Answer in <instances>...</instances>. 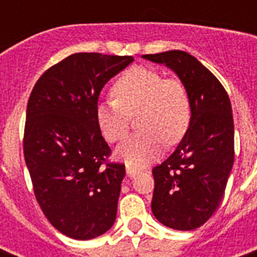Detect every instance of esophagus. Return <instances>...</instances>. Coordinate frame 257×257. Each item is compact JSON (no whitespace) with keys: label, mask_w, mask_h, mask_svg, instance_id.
I'll return each instance as SVG.
<instances>
[{"label":"esophagus","mask_w":257,"mask_h":257,"mask_svg":"<svg viewBox=\"0 0 257 257\" xmlns=\"http://www.w3.org/2000/svg\"><path fill=\"white\" fill-rule=\"evenodd\" d=\"M139 172L140 171L137 168H133L131 165H126V175H128V177H135Z\"/></svg>","instance_id":"34e87169"}]
</instances>
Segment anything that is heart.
Segmentation results:
<instances>
[{"mask_svg":"<svg viewBox=\"0 0 257 257\" xmlns=\"http://www.w3.org/2000/svg\"><path fill=\"white\" fill-rule=\"evenodd\" d=\"M114 100L96 109V121L109 143L128 133L131 117H137L141 132L125 139L116 149L118 159L131 167H141L159 156L163 140L179 143L191 122L192 106L187 88L180 80L164 78L156 70L132 66L113 84Z\"/></svg>","mask_w":257,"mask_h":257,"instance_id":"obj_1","label":"heart"}]
</instances>
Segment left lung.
Instances as JSON below:
<instances>
[{"label":"left lung","mask_w":257,"mask_h":257,"mask_svg":"<svg viewBox=\"0 0 257 257\" xmlns=\"http://www.w3.org/2000/svg\"><path fill=\"white\" fill-rule=\"evenodd\" d=\"M175 70L191 98L189 128L171 156L152 169V212L179 231L201 227L219 208L235 160L231 101L221 82L183 50L143 56Z\"/></svg>","instance_id":"8db88e82"}]
</instances>
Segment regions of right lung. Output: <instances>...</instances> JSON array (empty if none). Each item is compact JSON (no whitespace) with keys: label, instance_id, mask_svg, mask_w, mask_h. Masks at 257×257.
<instances>
[{"label":"right lung","instance_id":"add662e5","mask_svg":"<svg viewBox=\"0 0 257 257\" xmlns=\"http://www.w3.org/2000/svg\"><path fill=\"white\" fill-rule=\"evenodd\" d=\"M132 56L74 53L42 73L30 93L24 156L34 196L56 229L76 240L110 229L125 165L109 161L96 109L102 86Z\"/></svg>","mask_w":257,"mask_h":257}]
</instances>
